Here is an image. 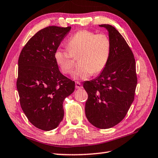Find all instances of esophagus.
<instances>
[{"mask_svg":"<svg viewBox=\"0 0 158 158\" xmlns=\"http://www.w3.org/2000/svg\"><path fill=\"white\" fill-rule=\"evenodd\" d=\"M75 88L76 89H81L83 88V86L81 85V84L79 82H77L75 83Z\"/></svg>","mask_w":158,"mask_h":158,"instance_id":"esophagus-1","label":"esophagus"}]
</instances>
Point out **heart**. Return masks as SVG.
<instances>
[{"label": "heart", "instance_id": "heart-1", "mask_svg": "<svg viewBox=\"0 0 158 158\" xmlns=\"http://www.w3.org/2000/svg\"><path fill=\"white\" fill-rule=\"evenodd\" d=\"M67 49L58 48L54 60L61 72L69 74L74 67L73 58H79L78 69L72 74L75 80H85L98 75L105 69L110 54V41L104 34L96 35L88 31H80L70 37Z\"/></svg>", "mask_w": 158, "mask_h": 158}]
</instances>
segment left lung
<instances>
[{
  "label": "left lung",
  "mask_w": 158,
  "mask_h": 158,
  "mask_svg": "<svg viewBox=\"0 0 158 158\" xmlns=\"http://www.w3.org/2000/svg\"><path fill=\"white\" fill-rule=\"evenodd\" d=\"M110 41L108 64L99 76L83 83L88 94L85 107L87 119L98 128L107 129L125 117L135 98L137 84L135 57L122 35L109 24Z\"/></svg>",
  "instance_id": "1"
}]
</instances>
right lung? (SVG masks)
I'll list each match as a JSON object with an SVG mask.
<instances>
[{
  "label": "right lung",
  "instance_id": "1",
  "mask_svg": "<svg viewBox=\"0 0 158 158\" xmlns=\"http://www.w3.org/2000/svg\"><path fill=\"white\" fill-rule=\"evenodd\" d=\"M71 27L48 26L23 47L17 80L20 105L29 122L39 129L56 128L64 117L63 102L75 90V81L60 73L54 52Z\"/></svg>",
  "mask_w": 158,
  "mask_h": 158
}]
</instances>
